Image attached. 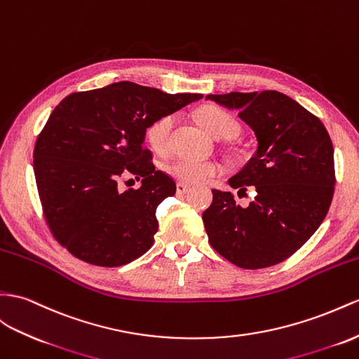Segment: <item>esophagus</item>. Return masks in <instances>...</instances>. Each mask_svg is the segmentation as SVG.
Listing matches in <instances>:
<instances>
[{
  "instance_id": "obj_1",
  "label": "esophagus",
  "mask_w": 359,
  "mask_h": 359,
  "mask_svg": "<svg viewBox=\"0 0 359 359\" xmlns=\"http://www.w3.org/2000/svg\"><path fill=\"white\" fill-rule=\"evenodd\" d=\"M189 189H191V187L185 185V183H177V185H176V192L179 196L187 194V192H189Z\"/></svg>"
}]
</instances>
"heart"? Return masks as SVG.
I'll return each mask as SVG.
<instances>
[{
    "instance_id": "obj_1",
    "label": "heart",
    "mask_w": 359,
    "mask_h": 359,
    "mask_svg": "<svg viewBox=\"0 0 359 359\" xmlns=\"http://www.w3.org/2000/svg\"><path fill=\"white\" fill-rule=\"evenodd\" d=\"M197 119L200 126L214 137H233L240 132V126L233 115L214 104L201 107L197 112ZM174 123H176L174 115H165L156 119L145 130V140L156 153L163 154L168 151ZM165 171L176 180L192 185L223 174L224 165L214 159L198 161L179 158L165 165Z\"/></svg>"
}]
</instances>
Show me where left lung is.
Returning <instances> with one entry per match:
<instances>
[{
  "label": "left lung",
  "instance_id": "left-lung-1",
  "mask_svg": "<svg viewBox=\"0 0 359 359\" xmlns=\"http://www.w3.org/2000/svg\"><path fill=\"white\" fill-rule=\"evenodd\" d=\"M238 109L258 140V151L229 180L252 187L247 208L232 192L212 189L203 223L212 249L236 267L267 269L296 253L323 222L335 189L334 147L325 124L278 90L208 95Z\"/></svg>",
  "mask_w": 359,
  "mask_h": 359
}]
</instances>
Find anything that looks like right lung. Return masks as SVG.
I'll use <instances>...</instances> for the list:
<instances>
[{"mask_svg":"<svg viewBox=\"0 0 359 359\" xmlns=\"http://www.w3.org/2000/svg\"><path fill=\"white\" fill-rule=\"evenodd\" d=\"M200 98L118 81L60 101L36 140L33 170L45 222L62 247L98 267L126 265L150 249L156 208L176 194V182L154 170L144 135ZM127 175L143 185L119 191Z\"/></svg>","mask_w":359,"mask_h":359,"instance_id":"add662e5","label":"right lung"}]
</instances>
